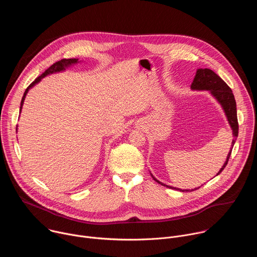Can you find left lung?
I'll use <instances>...</instances> for the list:
<instances>
[{
    "label": "left lung",
    "mask_w": 257,
    "mask_h": 257,
    "mask_svg": "<svg viewBox=\"0 0 257 257\" xmlns=\"http://www.w3.org/2000/svg\"><path fill=\"white\" fill-rule=\"evenodd\" d=\"M191 89L192 90H207V91H209V93L214 97V99L219 103V105L222 106L223 111H224V113L227 117L228 123H229V125L232 129V132H233V137L234 138H233V141H232L230 152L227 156L226 162L224 163L223 167L215 175V176H217L218 174L222 173V171L227 166L228 161H229L230 156H231V153H232V150H233V146H234L235 141H236V138L238 137L239 126H238V119H237L236 100H235V97H234V94H233L231 88L227 85V83L218 75H216L212 70L207 69V68L198 69L196 71L194 80L191 84ZM151 175L154 178V180H156L158 183H160V184H162L166 187H169L171 189H176V190H179L181 192L189 191L188 189L182 190V189L170 186V185H166V184H164V183H162L161 181H159L157 178H155L152 173H151ZM198 188H194V189H198ZM191 190H193V189H191Z\"/></svg>",
    "instance_id": "1"
}]
</instances>
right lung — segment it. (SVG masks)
<instances>
[{"label":"right lung","instance_id":"obj_1","mask_svg":"<svg viewBox=\"0 0 257 257\" xmlns=\"http://www.w3.org/2000/svg\"><path fill=\"white\" fill-rule=\"evenodd\" d=\"M80 61H78V59H63L61 61H58L57 63H55L54 65H52L49 69H47L43 74L41 76H39L38 78H36L25 90L23 96H22V99H21V103H20V113H21V109H22V106H23V103H24V99L26 97V94L28 93L29 89L32 88L35 84H38L39 82H41V80L43 78H45L46 76L48 75H51V74H54V73H59V72H63L65 71L67 68L71 67V66H74L76 64H78ZM17 130V129H16Z\"/></svg>","mask_w":257,"mask_h":257}]
</instances>
